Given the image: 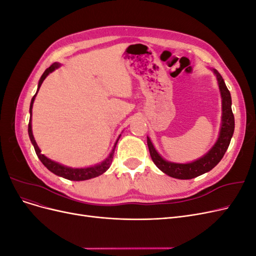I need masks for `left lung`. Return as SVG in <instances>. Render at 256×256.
I'll return each mask as SVG.
<instances>
[{
  "label": "left lung",
  "mask_w": 256,
  "mask_h": 256,
  "mask_svg": "<svg viewBox=\"0 0 256 256\" xmlns=\"http://www.w3.org/2000/svg\"><path fill=\"white\" fill-rule=\"evenodd\" d=\"M214 72L216 74V79H218L219 82V88L222 97L223 113L222 126L220 130L219 138L212 148L208 152V154H206L203 158H200L194 162H191V164H172V162H168L160 157V154L157 152L156 150H154L150 138H147V145H148L150 154L154 164H156L162 172L168 176L178 178V180H191V178L202 175L208 171H210V170H212L216 164H218L223 158L226 150L228 148L230 138L233 136L235 128L234 114L233 111H232L230 92L228 90L226 83H224L221 74L216 70Z\"/></svg>",
  "instance_id": "8db88e82"
}]
</instances>
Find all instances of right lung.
<instances>
[{
    "label": "right lung",
    "mask_w": 256,
    "mask_h": 256,
    "mask_svg": "<svg viewBox=\"0 0 256 256\" xmlns=\"http://www.w3.org/2000/svg\"><path fill=\"white\" fill-rule=\"evenodd\" d=\"M58 67H60V64L58 63H53L49 68H47L44 70V72L42 74V78L40 80V82H38V90H40L42 83L44 82V80L46 79V76H47L50 72H52L54 69H56ZM37 90V92H38ZM37 94V92H36ZM36 94L34 95V97L32 98V102H30V115H32V108H33V102H34V99L36 97ZM28 136H30V142H32L34 148H35V152H36V154L38 156V158H40V160L42 162V164L47 168L49 171H51L52 173H54L56 175H58L60 177H64L66 178V180H90V178H94V177H97L99 175H102V173H104L108 168H110L111 164H112V160H113V154H114V150H115V146H116V143H118V141H116L115 145H114V148L112 150L110 156L108 157L102 164H100L98 166H90V168H67V166H64L62 164H56V162H54L50 159H48L46 156H44V154L40 152V150L38 148V146L36 144V141L35 138L33 136V132H32V124H30V122H28Z\"/></svg>",
    "instance_id": "right-lung-1"
}]
</instances>
